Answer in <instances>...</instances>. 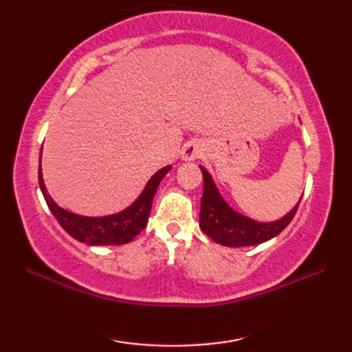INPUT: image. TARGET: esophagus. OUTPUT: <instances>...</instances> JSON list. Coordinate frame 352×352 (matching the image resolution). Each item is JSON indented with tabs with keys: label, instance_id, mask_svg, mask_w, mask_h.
Returning a JSON list of instances; mask_svg holds the SVG:
<instances>
[{
	"label": "esophagus",
	"instance_id": "obj_1",
	"mask_svg": "<svg viewBox=\"0 0 352 352\" xmlns=\"http://www.w3.org/2000/svg\"><path fill=\"white\" fill-rule=\"evenodd\" d=\"M203 153H204L203 145H201L199 142L193 140V142H189V144L184 145L182 157H183V160H189L190 162V160L199 159V157L203 155Z\"/></svg>",
	"mask_w": 352,
	"mask_h": 352
}]
</instances>
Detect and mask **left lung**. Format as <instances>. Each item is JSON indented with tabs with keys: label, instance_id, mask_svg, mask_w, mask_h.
Returning <instances> with one entry per match:
<instances>
[{
	"label": "left lung",
	"instance_id": "left-lung-1",
	"mask_svg": "<svg viewBox=\"0 0 352 352\" xmlns=\"http://www.w3.org/2000/svg\"><path fill=\"white\" fill-rule=\"evenodd\" d=\"M201 170L204 177V192L201 198L199 223L201 230L216 243L226 246L263 243L280 234L294 219L298 207H300V203H298L294 210L275 222H256L231 210L226 201L221 198L208 172L204 168H201Z\"/></svg>",
	"mask_w": 352,
	"mask_h": 352
}]
</instances>
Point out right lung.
Wrapping results in <instances>:
<instances>
[{
    "label": "right lung",
    "mask_w": 352,
    "mask_h": 352,
    "mask_svg": "<svg viewBox=\"0 0 352 352\" xmlns=\"http://www.w3.org/2000/svg\"><path fill=\"white\" fill-rule=\"evenodd\" d=\"M169 169L170 166H166L155 172L151 180L148 182L145 190L142 192V195L129 208H125L121 213L102 216V218H86V216L74 214L58 207L51 199L43 184L41 162L39 186L50 210L56 216L58 223L66 233H69L78 242H85L87 245H124L131 242L146 227L154 193L159 188L162 178L168 174Z\"/></svg>",
    "instance_id": "add662e5"
}]
</instances>
